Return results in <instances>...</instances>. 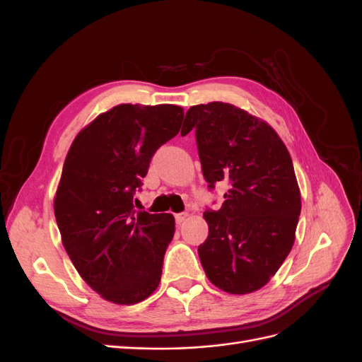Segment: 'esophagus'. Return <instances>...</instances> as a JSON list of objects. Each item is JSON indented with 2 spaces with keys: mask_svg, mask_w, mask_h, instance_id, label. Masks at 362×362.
Returning <instances> with one entry per match:
<instances>
[{
  "mask_svg": "<svg viewBox=\"0 0 362 362\" xmlns=\"http://www.w3.org/2000/svg\"><path fill=\"white\" fill-rule=\"evenodd\" d=\"M187 213H178V214H175V221H177V223L180 225V223H182L185 218H187Z\"/></svg>",
  "mask_w": 362,
  "mask_h": 362,
  "instance_id": "esophagus-1",
  "label": "esophagus"
}]
</instances>
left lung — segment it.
Instances as JSON below:
<instances>
[{
  "instance_id": "1",
  "label": "left lung",
  "mask_w": 362,
  "mask_h": 362,
  "mask_svg": "<svg viewBox=\"0 0 362 362\" xmlns=\"http://www.w3.org/2000/svg\"><path fill=\"white\" fill-rule=\"evenodd\" d=\"M196 129L208 189L226 181L221 210H206L198 247L206 278L231 294L264 287L294 243L300 190L288 149L267 122L233 104L189 108L181 134Z\"/></svg>"
}]
</instances>
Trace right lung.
Wrapping results in <instances>:
<instances>
[{
  "mask_svg": "<svg viewBox=\"0 0 362 362\" xmlns=\"http://www.w3.org/2000/svg\"><path fill=\"white\" fill-rule=\"evenodd\" d=\"M178 105L120 104L83 128L54 198L62 242L80 276L117 305L156 291L173 238L172 214L134 210L156 151L180 133Z\"/></svg>",
  "mask_w": 362,
  "mask_h": 362,
  "instance_id": "1",
  "label": "right lung"
}]
</instances>
